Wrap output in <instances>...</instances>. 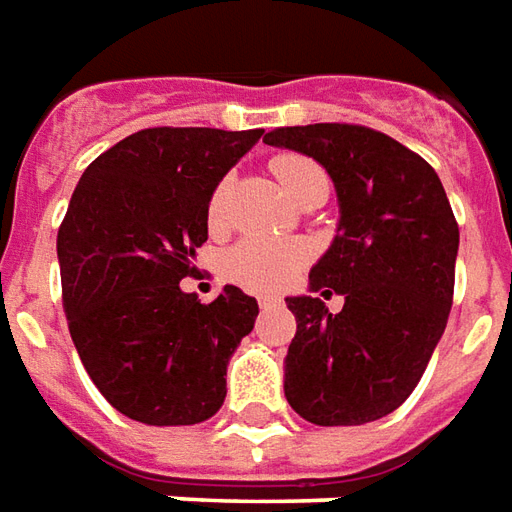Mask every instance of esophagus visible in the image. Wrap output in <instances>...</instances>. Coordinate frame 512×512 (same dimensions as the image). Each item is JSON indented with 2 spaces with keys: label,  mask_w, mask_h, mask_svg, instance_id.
<instances>
[{
  "label": "esophagus",
  "mask_w": 512,
  "mask_h": 512,
  "mask_svg": "<svg viewBox=\"0 0 512 512\" xmlns=\"http://www.w3.org/2000/svg\"><path fill=\"white\" fill-rule=\"evenodd\" d=\"M276 303H281L278 295H259V306H276Z\"/></svg>",
  "instance_id": "34e87169"
}]
</instances>
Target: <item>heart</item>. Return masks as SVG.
<instances>
[{"mask_svg": "<svg viewBox=\"0 0 512 512\" xmlns=\"http://www.w3.org/2000/svg\"><path fill=\"white\" fill-rule=\"evenodd\" d=\"M273 175L281 189L295 200L306 186L326 181V172L317 167L312 158L298 153L276 155L270 161ZM231 203V181L222 178L209 197V225L211 231H220L228 220ZM306 262V248L298 242H267V239H242L222 259V273L245 290H278L290 281L298 267Z\"/></svg>", "mask_w": 512, "mask_h": 512, "instance_id": "obj_1", "label": "heart"}]
</instances>
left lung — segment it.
<instances>
[{
	"label": "left lung",
	"instance_id": "obj_1",
	"mask_svg": "<svg viewBox=\"0 0 512 512\" xmlns=\"http://www.w3.org/2000/svg\"><path fill=\"white\" fill-rule=\"evenodd\" d=\"M264 142L315 158L337 192V236L309 290L343 295L331 315L315 295L287 298L298 331L284 396L309 424L359 426L398 410L443 337L460 228L438 172L362 125L276 128Z\"/></svg>",
	"mask_w": 512,
	"mask_h": 512
}]
</instances>
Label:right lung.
Masks as SVG:
<instances>
[{"label":"right lung","instance_id":"add662e5","mask_svg":"<svg viewBox=\"0 0 512 512\" xmlns=\"http://www.w3.org/2000/svg\"><path fill=\"white\" fill-rule=\"evenodd\" d=\"M264 130L147 128L94 158L58 231L63 309L108 404L147 426H192L225 401V370L259 303L225 284L181 290L209 239L211 189Z\"/></svg>","mask_w":512,"mask_h":512}]
</instances>
